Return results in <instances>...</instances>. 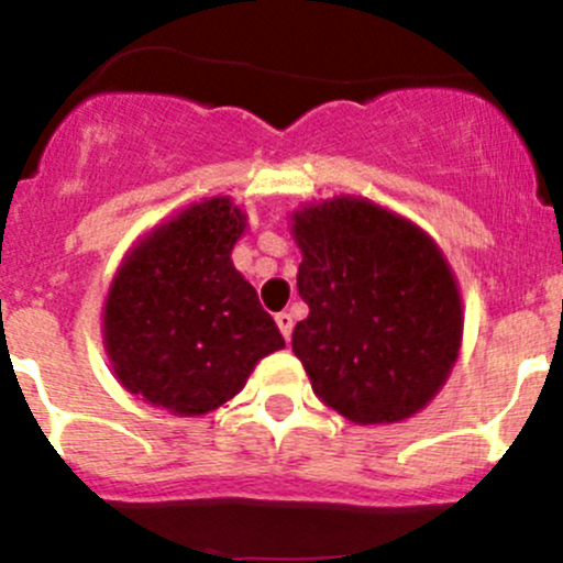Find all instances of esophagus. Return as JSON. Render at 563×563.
Here are the masks:
<instances>
[{
	"instance_id": "esophagus-1",
	"label": "esophagus",
	"mask_w": 563,
	"mask_h": 563,
	"mask_svg": "<svg viewBox=\"0 0 563 563\" xmlns=\"http://www.w3.org/2000/svg\"><path fill=\"white\" fill-rule=\"evenodd\" d=\"M275 321H277V329H280V332H283V338L291 340V332H294V316H291V313H286V310H283V313H277V316H275Z\"/></svg>"
}]
</instances>
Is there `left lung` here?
<instances>
[{"mask_svg": "<svg viewBox=\"0 0 563 563\" xmlns=\"http://www.w3.org/2000/svg\"><path fill=\"white\" fill-rule=\"evenodd\" d=\"M291 234L310 308L291 345L321 402L356 424L422 411L463 343V299L441 247L417 223L356 196L297 209Z\"/></svg>", "mask_w": 563, "mask_h": 563, "instance_id": "obj_1", "label": "left lung"}]
</instances>
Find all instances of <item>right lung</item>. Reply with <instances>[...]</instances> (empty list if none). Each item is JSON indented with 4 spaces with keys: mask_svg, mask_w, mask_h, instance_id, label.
<instances>
[{
    "mask_svg": "<svg viewBox=\"0 0 563 563\" xmlns=\"http://www.w3.org/2000/svg\"><path fill=\"white\" fill-rule=\"evenodd\" d=\"M247 214L229 196L190 203L122 258L103 305V349L130 395L203 417L286 345L231 250Z\"/></svg>",
    "mask_w": 563,
    "mask_h": 563,
    "instance_id": "1",
    "label": "right lung"
}]
</instances>
